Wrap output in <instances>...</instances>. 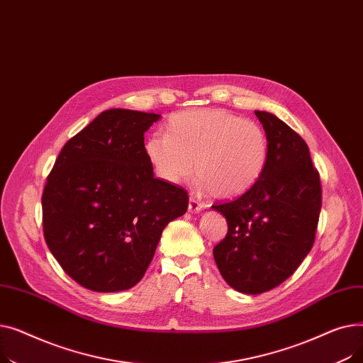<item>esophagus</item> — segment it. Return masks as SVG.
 <instances>
[{
    "label": "esophagus",
    "instance_id": "obj_1",
    "mask_svg": "<svg viewBox=\"0 0 363 363\" xmlns=\"http://www.w3.org/2000/svg\"><path fill=\"white\" fill-rule=\"evenodd\" d=\"M203 207H204V204H203L200 200H197L196 197H189V203H188V212L196 213V212H200Z\"/></svg>",
    "mask_w": 363,
    "mask_h": 363
}]
</instances>
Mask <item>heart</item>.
<instances>
[{"mask_svg": "<svg viewBox=\"0 0 363 363\" xmlns=\"http://www.w3.org/2000/svg\"><path fill=\"white\" fill-rule=\"evenodd\" d=\"M145 155L160 179L179 184L194 167L201 189L230 199L249 191L262 178L269 143L255 121L223 108H199L174 114L166 135L155 133L147 140Z\"/></svg>", "mask_w": 363, "mask_h": 363, "instance_id": "heart-1", "label": "heart"}]
</instances>
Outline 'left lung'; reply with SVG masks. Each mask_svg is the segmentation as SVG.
I'll return each mask as SVG.
<instances>
[{
  "mask_svg": "<svg viewBox=\"0 0 363 363\" xmlns=\"http://www.w3.org/2000/svg\"><path fill=\"white\" fill-rule=\"evenodd\" d=\"M255 114L268 137V164L249 191L212 206L228 222L215 262L228 285L244 294L269 291L294 274L315 242L322 206L308 144L275 114Z\"/></svg>",
  "mask_w": 363,
  "mask_h": 363,
  "instance_id": "obj_1",
  "label": "left lung"
}]
</instances>
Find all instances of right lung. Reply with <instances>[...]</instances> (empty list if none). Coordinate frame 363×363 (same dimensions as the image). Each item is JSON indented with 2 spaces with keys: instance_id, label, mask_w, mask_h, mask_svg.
Wrapping results in <instances>:
<instances>
[{
  "instance_id": "1",
  "label": "right lung",
  "mask_w": 363,
  "mask_h": 363,
  "mask_svg": "<svg viewBox=\"0 0 363 363\" xmlns=\"http://www.w3.org/2000/svg\"><path fill=\"white\" fill-rule=\"evenodd\" d=\"M160 114L111 108L62 148L43 193L50 252L82 287L114 293L144 277L164 226L188 193L155 178L144 132Z\"/></svg>"
}]
</instances>
